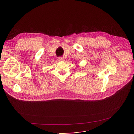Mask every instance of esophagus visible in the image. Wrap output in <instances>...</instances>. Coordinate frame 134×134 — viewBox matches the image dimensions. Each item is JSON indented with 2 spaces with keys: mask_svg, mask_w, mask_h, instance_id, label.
<instances>
[{
  "mask_svg": "<svg viewBox=\"0 0 134 134\" xmlns=\"http://www.w3.org/2000/svg\"><path fill=\"white\" fill-rule=\"evenodd\" d=\"M58 60L59 61H63L64 58H62V57H59V58H58Z\"/></svg>",
  "mask_w": 134,
  "mask_h": 134,
  "instance_id": "34e87169",
  "label": "esophagus"
}]
</instances>
